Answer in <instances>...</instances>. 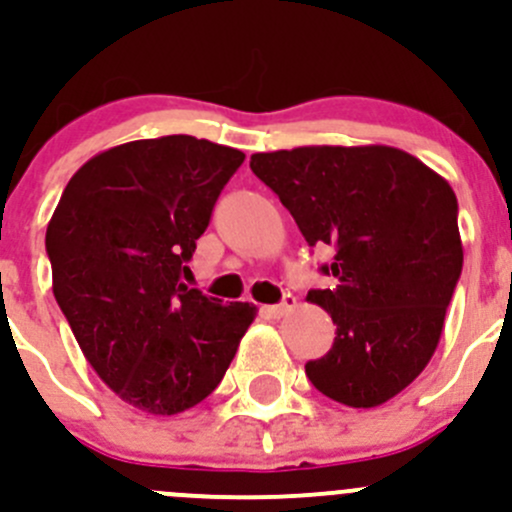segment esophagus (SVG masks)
Segmentation results:
<instances>
[{
    "mask_svg": "<svg viewBox=\"0 0 512 512\" xmlns=\"http://www.w3.org/2000/svg\"><path fill=\"white\" fill-rule=\"evenodd\" d=\"M293 306H296V298H293V296H283L281 303H276V306H268L266 311L271 313L273 318H281V316H286L288 311H293Z\"/></svg>",
    "mask_w": 512,
    "mask_h": 512,
    "instance_id": "esophagus-1",
    "label": "esophagus"
}]
</instances>
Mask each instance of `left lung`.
Instances as JSON below:
<instances>
[{
    "instance_id": "8db88e82",
    "label": "left lung",
    "mask_w": 512,
    "mask_h": 512,
    "mask_svg": "<svg viewBox=\"0 0 512 512\" xmlns=\"http://www.w3.org/2000/svg\"><path fill=\"white\" fill-rule=\"evenodd\" d=\"M308 246L336 249V288L308 301L331 313V351L306 363L323 396L376 408L411 386L440 341L463 268L458 199L443 176L393 146H298L251 156Z\"/></svg>"
}]
</instances>
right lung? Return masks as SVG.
<instances>
[{
    "label": "right lung",
    "mask_w": 512,
    "mask_h": 512,
    "mask_svg": "<svg viewBox=\"0 0 512 512\" xmlns=\"http://www.w3.org/2000/svg\"><path fill=\"white\" fill-rule=\"evenodd\" d=\"M244 151L174 134L114 146L69 179L47 226L52 288L96 376L124 403L176 416L224 378L256 318L181 276Z\"/></svg>",
    "instance_id": "add662e5"
}]
</instances>
